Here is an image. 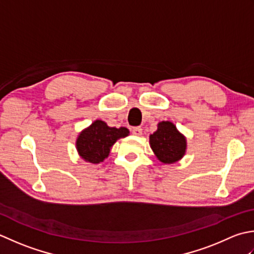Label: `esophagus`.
<instances>
[{"mask_svg":"<svg viewBox=\"0 0 254 254\" xmlns=\"http://www.w3.org/2000/svg\"><path fill=\"white\" fill-rule=\"evenodd\" d=\"M131 132L134 134V136H141L142 129H141V127H133V128H131Z\"/></svg>","mask_w":254,"mask_h":254,"instance_id":"obj_1","label":"esophagus"}]
</instances>
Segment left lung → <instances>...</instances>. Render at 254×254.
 I'll list each match as a JSON object with an SVG mask.
<instances>
[{
    "mask_svg": "<svg viewBox=\"0 0 254 254\" xmlns=\"http://www.w3.org/2000/svg\"><path fill=\"white\" fill-rule=\"evenodd\" d=\"M150 146L160 161L174 163L184 156L186 139L172 123L161 122L157 131L150 134Z\"/></svg>",
    "mask_w": 254,
    "mask_h": 254,
    "instance_id": "obj_1",
    "label": "left lung"
}]
</instances>
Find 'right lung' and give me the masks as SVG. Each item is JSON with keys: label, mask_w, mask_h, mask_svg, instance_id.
Listing matches in <instances>:
<instances>
[{"label": "right lung", "mask_w": 254, "mask_h": 254, "mask_svg": "<svg viewBox=\"0 0 254 254\" xmlns=\"http://www.w3.org/2000/svg\"><path fill=\"white\" fill-rule=\"evenodd\" d=\"M125 127L115 128L102 121H95L76 139V149L82 159L91 163L103 162L117 139L128 136Z\"/></svg>", "instance_id": "1"}]
</instances>
